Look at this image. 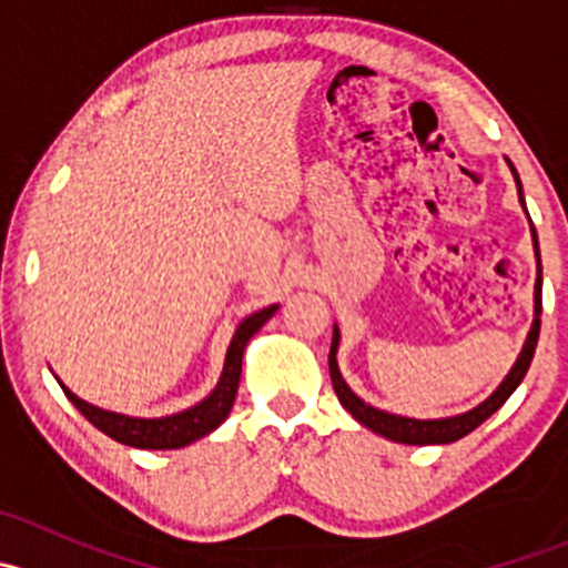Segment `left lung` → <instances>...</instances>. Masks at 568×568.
<instances>
[{
    "mask_svg": "<svg viewBox=\"0 0 568 568\" xmlns=\"http://www.w3.org/2000/svg\"><path fill=\"white\" fill-rule=\"evenodd\" d=\"M511 168L514 181H517L519 189V203L525 209V194H523V183H519L517 170L514 164L508 162ZM528 214V209H525ZM530 233H532V250H536V291H532V326L528 332V341H525L523 352H519L517 363L511 365V371L506 374V379L497 385V390L489 395L486 400H480L478 406L473 409L462 412V415H450V417H437V420H417V417H404V415H393V412L385 409H376V406L365 404L352 387L346 385V379L341 376V368H337V346H341V329H332V346H329V376H332V387H335L337 400L343 404V409L352 412L354 420L363 423L365 428L371 432L382 434V437L393 439V443H404V445H448L456 443V439L467 437L469 432L480 426L486 417L495 415L503 404L508 400V395L519 387V382L525 379L530 368V359L536 354V343H538V329H541V255H538V236H536V227L530 222Z\"/></svg>",
    "mask_w": 568,
    "mask_h": 568,
    "instance_id": "1",
    "label": "left lung"
}]
</instances>
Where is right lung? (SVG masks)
I'll use <instances>...</instances> for the list:
<instances>
[{
  "mask_svg": "<svg viewBox=\"0 0 568 568\" xmlns=\"http://www.w3.org/2000/svg\"><path fill=\"white\" fill-rule=\"evenodd\" d=\"M280 305H268L263 311L252 313L236 326L233 332V341L227 346L225 354V365H222V376L216 382V387L205 395L200 404L189 406V409L175 412V415H164V417H131V415H120V412H109L101 409V406L88 404V400L79 398L77 393L68 390L65 385L60 387L62 393L68 395L73 406L93 423L99 432H104L106 437H112L114 443H123L129 448H145V450H175L183 448V445H192L194 439L205 437L214 428H220L225 423V417L231 415L233 400H236L239 393V379H242V357L244 348H247L250 337L266 324L268 318L277 313Z\"/></svg>",
  "mask_w": 568,
  "mask_h": 568,
  "instance_id": "right-lung-1",
  "label": "right lung"
}]
</instances>
